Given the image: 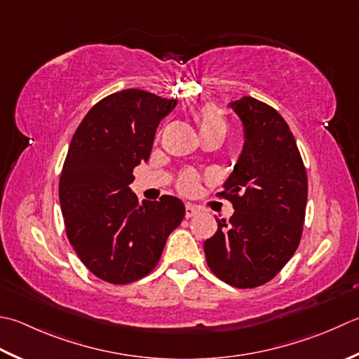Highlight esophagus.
I'll return each instance as SVG.
<instances>
[{"mask_svg": "<svg viewBox=\"0 0 359 359\" xmlns=\"http://www.w3.org/2000/svg\"><path fill=\"white\" fill-rule=\"evenodd\" d=\"M196 215H198V210H196L193 205H189V203H188V205L185 207V216L187 217H193Z\"/></svg>", "mask_w": 359, "mask_h": 359, "instance_id": "34e87169", "label": "esophagus"}]
</instances>
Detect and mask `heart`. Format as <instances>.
<instances>
[{"instance_id":"heart-1","label":"heart","mask_w":359,"mask_h":359,"mask_svg":"<svg viewBox=\"0 0 359 359\" xmlns=\"http://www.w3.org/2000/svg\"><path fill=\"white\" fill-rule=\"evenodd\" d=\"M196 123H198L201 138L219 137L224 140L229 133V123L226 121V118L212 107H207L198 111V114H196ZM199 180L201 179L198 174L193 171H187L179 177L177 188L182 193L193 194L198 191Z\"/></svg>"}]
</instances>
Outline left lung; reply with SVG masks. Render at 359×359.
I'll list each match as a JSON object with an SVG mask.
<instances>
[{
    "mask_svg": "<svg viewBox=\"0 0 359 359\" xmlns=\"http://www.w3.org/2000/svg\"><path fill=\"white\" fill-rule=\"evenodd\" d=\"M243 123L244 146L217 196L233 203L229 222L203 243L215 276L235 287L268 283L297 250L308 198L296 140L271 105L244 96L229 104Z\"/></svg>",
    "mask_w": 359,
    "mask_h": 359,
    "instance_id": "obj_1",
    "label": "left lung"
}]
</instances>
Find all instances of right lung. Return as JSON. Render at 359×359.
<instances>
[{
	"label": "right lung",
	"mask_w": 359,
	"mask_h": 359,
	"mask_svg": "<svg viewBox=\"0 0 359 359\" xmlns=\"http://www.w3.org/2000/svg\"><path fill=\"white\" fill-rule=\"evenodd\" d=\"M175 105L144 90L118 91L90 109L69 143L59 184L67 236L104 282L126 285L147 276L184 219L180 199L138 203L129 188L133 168L149 158L158 124Z\"/></svg>",
	"instance_id": "right-lung-1"
}]
</instances>
